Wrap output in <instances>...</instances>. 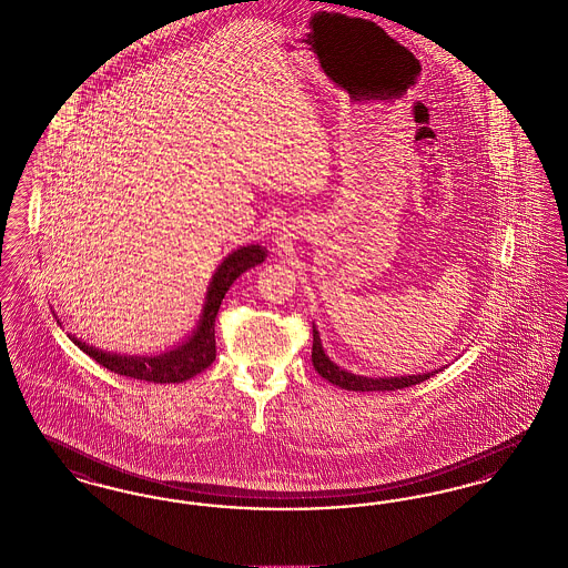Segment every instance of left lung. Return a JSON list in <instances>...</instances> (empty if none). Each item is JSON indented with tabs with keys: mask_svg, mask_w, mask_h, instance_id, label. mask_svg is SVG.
I'll return each instance as SVG.
<instances>
[{
	"mask_svg": "<svg viewBox=\"0 0 568 568\" xmlns=\"http://www.w3.org/2000/svg\"><path fill=\"white\" fill-rule=\"evenodd\" d=\"M313 366L315 371L329 381L332 385H338L343 389H349V392H394V389H403V387H410V385H417L426 378L433 377L434 373H424V375H408V377H359V375H353L343 371L341 366H336L327 355H325L324 347H322V338H320V332L317 327L313 325Z\"/></svg>",
	"mask_w": 568,
	"mask_h": 568,
	"instance_id": "1",
	"label": "left lung"
}]
</instances>
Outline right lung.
I'll return each instance as SVG.
<instances>
[{
    "mask_svg": "<svg viewBox=\"0 0 568 568\" xmlns=\"http://www.w3.org/2000/svg\"><path fill=\"white\" fill-rule=\"evenodd\" d=\"M266 255H268V251L264 246L246 244V246L232 251L221 262V266L216 268L213 281L209 285L200 324L193 329L190 338L183 345L174 347L172 352L151 355V357H146V355H119V353L95 349L93 345L82 343L72 334H70V338L89 357H93L98 364H102L104 368H109L116 375L151 381V383H183L187 378L200 375L202 371H206L215 362V317L219 313V306H221V300L243 272L262 264L266 260Z\"/></svg>",
    "mask_w": 568,
    "mask_h": 568,
    "instance_id": "add662e5",
    "label": "right lung"
}]
</instances>
